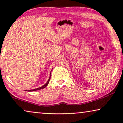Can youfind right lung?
I'll return each instance as SVG.
<instances>
[{
  "mask_svg": "<svg viewBox=\"0 0 123 123\" xmlns=\"http://www.w3.org/2000/svg\"><path fill=\"white\" fill-rule=\"evenodd\" d=\"M52 71V70H51ZM51 72H50V77H49V80L48 81H47V82L42 87H38V88H37L36 89H34V90H26V91H29V92H32V91H37V90H41V89H43L44 88L46 87L47 86H48V85L49 84V81L50 80V77H51Z\"/></svg>",
  "mask_w": 123,
  "mask_h": 123,
  "instance_id": "1",
  "label": "right lung"
}]
</instances>
